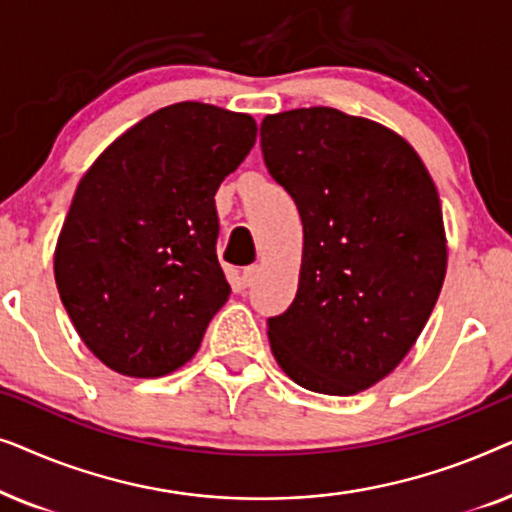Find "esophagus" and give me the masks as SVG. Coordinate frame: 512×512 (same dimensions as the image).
<instances>
[{"instance_id": "1", "label": "esophagus", "mask_w": 512, "mask_h": 512, "mask_svg": "<svg viewBox=\"0 0 512 512\" xmlns=\"http://www.w3.org/2000/svg\"><path fill=\"white\" fill-rule=\"evenodd\" d=\"M258 272H261V268L258 265H249V268L242 270V286H251L258 279Z\"/></svg>"}]
</instances>
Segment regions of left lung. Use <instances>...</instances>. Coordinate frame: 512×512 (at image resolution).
Here are the masks:
<instances>
[{"instance_id": "left-lung-1", "label": "left lung", "mask_w": 512, "mask_h": 512, "mask_svg": "<svg viewBox=\"0 0 512 512\" xmlns=\"http://www.w3.org/2000/svg\"><path fill=\"white\" fill-rule=\"evenodd\" d=\"M261 149L303 221L298 293L268 319L272 354L300 387L359 394L403 361L443 289L436 184L403 137L331 107L265 116Z\"/></svg>"}]
</instances>
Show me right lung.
Instances as JSON below:
<instances>
[{
    "instance_id": "add662e5",
    "label": "right lung",
    "mask_w": 512,
    "mask_h": 512,
    "mask_svg": "<svg viewBox=\"0 0 512 512\" xmlns=\"http://www.w3.org/2000/svg\"><path fill=\"white\" fill-rule=\"evenodd\" d=\"M256 130L247 114L172 104L132 125L79 181L55 247V284L104 366L163 377L198 352L230 296L214 195Z\"/></svg>"
}]
</instances>
